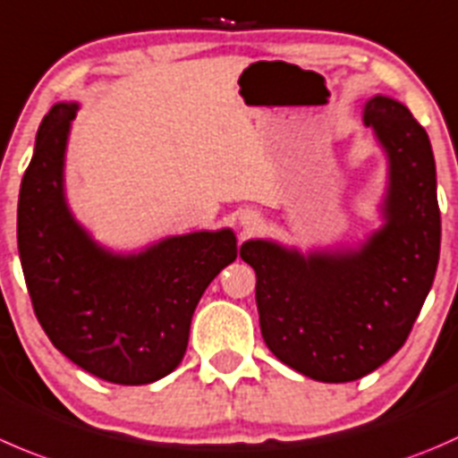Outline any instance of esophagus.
I'll return each instance as SVG.
<instances>
[{"instance_id": "34e87169", "label": "esophagus", "mask_w": 458, "mask_h": 458, "mask_svg": "<svg viewBox=\"0 0 458 458\" xmlns=\"http://www.w3.org/2000/svg\"><path fill=\"white\" fill-rule=\"evenodd\" d=\"M243 225H246V228H255V219H246L243 221Z\"/></svg>"}]
</instances>
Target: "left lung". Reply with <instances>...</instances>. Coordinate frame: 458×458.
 I'll list each match as a JSON object with an SVG mask.
<instances>
[{"instance_id": "8db88e82", "label": "left lung", "mask_w": 458, "mask_h": 458, "mask_svg": "<svg viewBox=\"0 0 458 458\" xmlns=\"http://www.w3.org/2000/svg\"><path fill=\"white\" fill-rule=\"evenodd\" d=\"M365 125L392 163L389 221L362 250L309 259L268 242H246L257 273L266 347L322 383H352L405 344L432 288L441 250L437 167L428 131L392 98L367 102Z\"/></svg>"}]
</instances>
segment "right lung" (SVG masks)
Here are the masks:
<instances>
[{"label":"right lung","instance_id":"1","mask_svg":"<svg viewBox=\"0 0 458 458\" xmlns=\"http://www.w3.org/2000/svg\"><path fill=\"white\" fill-rule=\"evenodd\" d=\"M75 105L39 125L17 203V248L35 318L53 347L89 374L148 385L179 367L208 284L237 259L230 230L165 239L139 257H111L71 219L62 161ZM242 252V250H239Z\"/></svg>","mask_w":458,"mask_h":458}]
</instances>
